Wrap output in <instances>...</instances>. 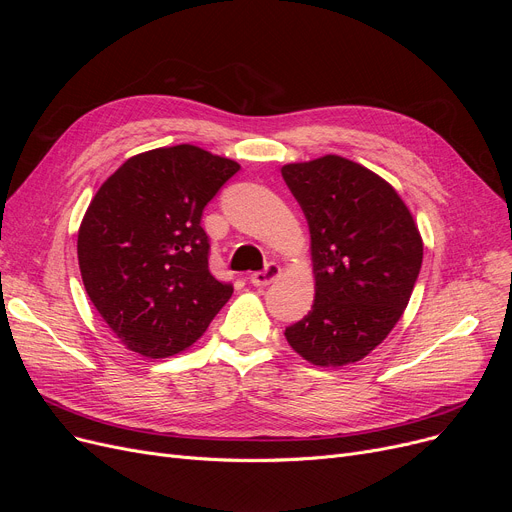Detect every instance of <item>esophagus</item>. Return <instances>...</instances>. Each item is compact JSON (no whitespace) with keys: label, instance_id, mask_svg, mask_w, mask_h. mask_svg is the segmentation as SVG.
<instances>
[{"label":"esophagus","instance_id":"34e87169","mask_svg":"<svg viewBox=\"0 0 512 512\" xmlns=\"http://www.w3.org/2000/svg\"><path fill=\"white\" fill-rule=\"evenodd\" d=\"M280 274H282V270L278 263H267L265 270L251 274V284L257 288H265V286H270L274 280H278Z\"/></svg>","mask_w":512,"mask_h":512}]
</instances>
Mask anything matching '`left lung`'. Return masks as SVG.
Here are the masks:
<instances>
[{"label": "left lung", "instance_id": "left-lung-1", "mask_svg": "<svg viewBox=\"0 0 512 512\" xmlns=\"http://www.w3.org/2000/svg\"><path fill=\"white\" fill-rule=\"evenodd\" d=\"M311 234L315 301L288 326L317 367L361 361L405 313L423 261L413 213L382 176L340 155L282 166Z\"/></svg>", "mask_w": 512, "mask_h": 512}]
</instances>
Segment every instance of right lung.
<instances>
[{"label": "right lung", "mask_w": 512, "mask_h": 512, "mask_svg": "<svg viewBox=\"0 0 512 512\" xmlns=\"http://www.w3.org/2000/svg\"><path fill=\"white\" fill-rule=\"evenodd\" d=\"M238 170L195 145L159 147L126 159L91 199L76 240L80 276L128 351H186L232 297L209 272L201 215Z\"/></svg>", "instance_id": "add662e5"}]
</instances>
